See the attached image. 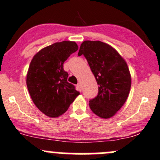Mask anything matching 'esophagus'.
<instances>
[{
  "instance_id": "obj_1",
  "label": "esophagus",
  "mask_w": 160,
  "mask_h": 160,
  "mask_svg": "<svg viewBox=\"0 0 160 160\" xmlns=\"http://www.w3.org/2000/svg\"><path fill=\"white\" fill-rule=\"evenodd\" d=\"M77 88H78V90H79L80 92L82 91V84H81L80 83H78V84H77Z\"/></svg>"
}]
</instances>
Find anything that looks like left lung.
I'll use <instances>...</instances> for the list:
<instances>
[{
	"mask_svg": "<svg viewBox=\"0 0 160 160\" xmlns=\"http://www.w3.org/2000/svg\"><path fill=\"white\" fill-rule=\"evenodd\" d=\"M78 56L84 55L98 85L90 108L102 119L112 117L127 100L131 86L128 64L113 47L100 41H84Z\"/></svg>",
	"mask_w": 160,
	"mask_h": 160,
	"instance_id": "obj_1",
	"label": "left lung"
}]
</instances>
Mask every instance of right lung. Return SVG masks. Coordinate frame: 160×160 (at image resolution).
<instances>
[{
    "label": "right lung",
    "instance_id": "right-lung-1",
    "mask_svg": "<svg viewBox=\"0 0 160 160\" xmlns=\"http://www.w3.org/2000/svg\"><path fill=\"white\" fill-rule=\"evenodd\" d=\"M76 42L64 41L44 47L31 61L27 74L29 95L45 115L56 118L68 110L79 95L73 84L68 82L64 62L78 50Z\"/></svg>",
    "mask_w": 160,
    "mask_h": 160
}]
</instances>
